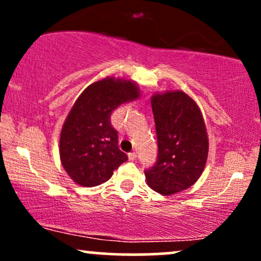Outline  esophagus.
Here are the masks:
<instances>
[{
    "mask_svg": "<svg viewBox=\"0 0 261 261\" xmlns=\"http://www.w3.org/2000/svg\"><path fill=\"white\" fill-rule=\"evenodd\" d=\"M127 157H128V161H131V162H134V161H136V152H131V153H128L127 154Z\"/></svg>",
    "mask_w": 261,
    "mask_h": 261,
    "instance_id": "34e87169",
    "label": "esophagus"
}]
</instances>
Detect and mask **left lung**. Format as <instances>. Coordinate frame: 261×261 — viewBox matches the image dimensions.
Segmentation results:
<instances>
[{"mask_svg": "<svg viewBox=\"0 0 261 261\" xmlns=\"http://www.w3.org/2000/svg\"><path fill=\"white\" fill-rule=\"evenodd\" d=\"M158 158L146 170L148 187L170 196L199 180L208 155V136L201 110L182 91L155 92L151 97Z\"/></svg>", "mask_w": 261, "mask_h": 261, "instance_id": "left-lung-1", "label": "left lung"}]
</instances>
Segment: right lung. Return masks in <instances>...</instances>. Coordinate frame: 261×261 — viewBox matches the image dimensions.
I'll list each match as a JSON object with an SVG mask.
<instances>
[{"label":"right lung","mask_w":261,"mask_h":261,"mask_svg":"<svg viewBox=\"0 0 261 261\" xmlns=\"http://www.w3.org/2000/svg\"><path fill=\"white\" fill-rule=\"evenodd\" d=\"M140 95L135 81L115 77L95 81L81 93L62 125L59 147L62 167L76 184L87 188L103 184L127 161L118 147L110 114Z\"/></svg>","instance_id":"obj_1"}]
</instances>
